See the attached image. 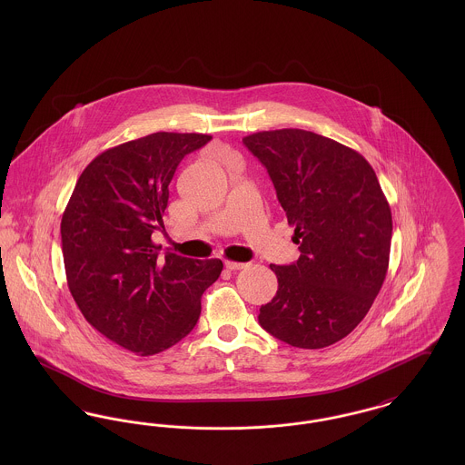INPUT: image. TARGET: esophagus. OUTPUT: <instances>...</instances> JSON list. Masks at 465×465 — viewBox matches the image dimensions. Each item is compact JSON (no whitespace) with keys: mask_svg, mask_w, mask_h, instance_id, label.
Returning <instances> with one entry per match:
<instances>
[{"mask_svg":"<svg viewBox=\"0 0 465 465\" xmlns=\"http://www.w3.org/2000/svg\"><path fill=\"white\" fill-rule=\"evenodd\" d=\"M224 266L228 268V270H242V268H247L249 263H239V262H224Z\"/></svg>","mask_w":465,"mask_h":465,"instance_id":"esophagus-1","label":"esophagus"}]
</instances>
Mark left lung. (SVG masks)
<instances>
[{
	"mask_svg": "<svg viewBox=\"0 0 465 465\" xmlns=\"http://www.w3.org/2000/svg\"><path fill=\"white\" fill-rule=\"evenodd\" d=\"M242 141L265 165L302 252L292 265H270L279 288L258 321L292 347H330L354 331L385 281L389 202L368 160L330 137L281 129Z\"/></svg>",
	"mask_w": 465,
	"mask_h": 465,
	"instance_id": "8db88e82",
	"label": "left lung"
}]
</instances>
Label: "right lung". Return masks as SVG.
<instances>
[{"label": "right lung", "instance_id": "add662e5", "mask_svg": "<svg viewBox=\"0 0 465 465\" xmlns=\"http://www.w3.org/2000/svg\"><path fill=\"white\" fill-rule=\"evenodd\" d=\"M207 134L155 133L95 156L78 177L63 222L67 288L94 330L137 355L176 345L199 321L200 298L222 260L160 256L169 184Z\"/></svg>", "mask_w": 465, "mask_h": 465}]
</instances>
